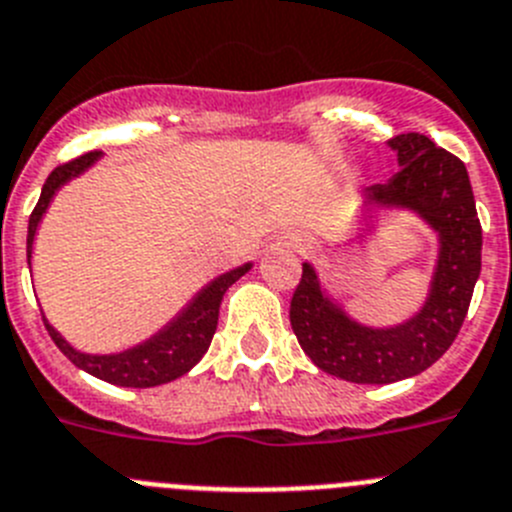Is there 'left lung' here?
Returning <instances> with one entry per match:
<instances>
[{"instance_id": "left-lung-1", "label": "left lung", "mask_w": 512, "mask_h": 512, "mask_svg": "<svg viewBox=\"0 0 512 512\" xmlns=\"http://www.w3.org/2000/svg\"><path fill=\"white\" fill-rule=\"evenodd\" d=\"M388 145L400 170L367 188L365 214L382 206L408 209L439 234V260L421 311L388 329L357 324L326 296L308 262L290 298V326L313 365L357 385H388L434 365L462 329L482 267V227L462 160L418 132Z\"/></svg>"}]
</instances>
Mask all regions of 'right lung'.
Instances as JSON below:
<instances>
[{"label":"right lung","instance_id":"1","mask_svg":"<svg viewBox=\"0 0 512 512\" xmlns=\"http://www.w3.org/2000/svg\"><path fill=\"white\" fill-rule=\"evenodd\" d=\"M99 158L101 153H86L81 155V158L58 165V168L50 173L48 181H45L43 186V193H40L38 206H35L30 214V224H27V265H30L32 242H35V232H38L40 219H43V214L48 211L50 201H53V196L58 193V188L66 186L71 178L81 176V173H84L86 168H91ZM250 267L252 262H247V265L234 267L229 273L211 280L206 288H201L199 293L193 296V301L178 313L176 319L170 321V324H165L158 334H153L147 342L137 344V347L124 349V352H78V349H73L43 316L45 329H48L55 347L61 349L73 365L81 367V370L89 372V375L99 377V380L104 382H112V385H119V388H155V385H163V382H170L176 380V377L186 375V372L204 357L211 339H214L216 321H219V306H222L224 293H227L229 285L237 283Z\"/></svg>","mask_w":512,"mask_h":512}]
</instances>
